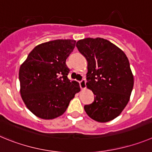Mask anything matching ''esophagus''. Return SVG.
Returning a JSON list of instances; mask_svg holds the SVG:
<instances>
[{
  "instance_id": "obj_1",
  "label": "esophagus",
  "mask_w": 152,
  "mask_h": 152,
  "mask_svg": "<svg viewBox=\"0 0 152 152\" xmlns=\"http://www.w3.org/2000/svg\"><path fill=\"white\" fill-rule=\"evenodd\" d=\"M79 86H80V88L81 89H85L86 88V81L85 79H83L82 80L79 82Z\"/></svg>"
}]
</instances>
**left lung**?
Masks as SVG:
<instances>
[{
  "mask_svg": "<svg viewBox=\"0 0 152 152\" xmlns=\"http://www.w3.org/2000/svg\"><path fill=\"white\" fill-rule=\"evenodd\" d=\"M76 47L88 61L86 85L95 95L85 110L98 122L110 121L125 108L133 88L129 60L121 49L102 38L82 39Z\"/></svg>",
  "mask_w": 152,
  "mask_h": 152,
  "instance_id": "1",
  "label": "left lung"
}]
</instances>
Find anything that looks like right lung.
I'll list each match as a JSON object with an SVG mask.
<instances>
[{
  "label": "right lung",
  "mask_w": 152,
  "mask_h": 152,
  "mask_svg": "<svg viewBox=\"0 0 152 152\" xmlns=\"http://www.w3.org/2000/svg\"><path fill=\"white\" fill-rule=\"evenodd\" d=\"M76 41L57 39L34 48L20 68V94L27 108L39 118L51 120L66 111L79 83L70 82L66 61Z\"/></svg>",
  "instance_id": "add662e5"
}]
</instances>
